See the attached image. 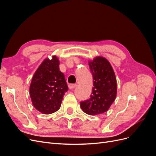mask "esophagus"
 <instances>
[{
    "label": "esophagus",
    "mask_w": 156,
    "mask_h": 156,
    "mask_svg": "<svg viewBox=\"0 0 156 156\" xmlns=\"http://www.w3.org/2000/svg\"><path fill=\"white\" fill-rule=\"evenodd\" d=\"M75 87H76V84H69L68 85L69 89H73L74 88H75Z\"/></svg>",
    "instance_id": "34e87169"
}]
</instances>
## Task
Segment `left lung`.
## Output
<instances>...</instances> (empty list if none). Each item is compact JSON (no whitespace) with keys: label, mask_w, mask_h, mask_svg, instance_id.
<instances>
[{"label":"left lung","mask_w":156,"mask_h":156,"mask_svg":"<svg viewBox=\"0 0 156 156\" xmlns=\"http://www.w3.org/2000/svg\"><path fill=\"white\" fill-rule=\"evenodd\" d=\"M88 65L94 87L90 98L81 102V108L87 115H100L107 112L115 100L116 79L111 64L104 57L96 56L89 61Z\"/></svg>","instance_id":"1"}]
</instances>
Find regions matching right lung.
Returning <instances> with one entry per match:
<instances>
[{"instance_id":"obj_1","label":"right lung","mask_w":156,"mask_h":156,"mask_svg":"<svg viewBox=\"0 0 156 156\" xmlns=\"http://www.w3.org/2000/svg\"><path fill=\"white\" fill-rule=\"evenodd\" d=\"M56 56L45 58L33 75L30 85V96L36 109L45 115L57 111L65 92L68 90L64 75L59 69Z\"/></svg>"}]
</instances>
